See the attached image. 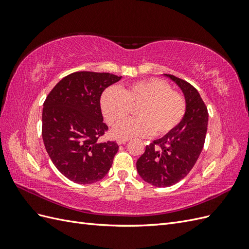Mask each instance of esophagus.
<instances>
[{"instance_id": "1", "label": "esophagus", "mask_w": 249, "mask_h": 249, "mask_svg": "<svg viewBox=\"0 0 249 249\" xmlns=\"http://www.w3.org/2000/svg\"><path fill=\"white\" fill-rule=\"evenodd\" d=\"M127 141H129V139L127 138H118L117 139L118 144H124V143H126Z\"/></svg>"}]
</instances>
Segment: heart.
<instances>
[{
    "instance_id": "obj_1",
    "label": "heart",
    "mask_w": 249,
    "mask_h": 249,
    "mask_svg": "<svg viewBox=\"0 0 249 249\" xmlns=\"http://www.w3.org/2000/svg\"><path fill=\"white\" fill-rule=\"evenodd\" d=\"M136 107L140 117L117 127L116 136H147L153 133L166 136L183 122L187 111L185 97L173 91L169 83L157 78L135 82L119 90L109 89L101 100L104 117L112 126L124 122Z\"/></svg>"
}]
</instances>
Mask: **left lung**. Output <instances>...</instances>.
<instances>
[{
	"mask_svg": "<svg viewBox=\"0 0 249 249\" xmlns=\"http://www.w3.org/2000/svg\"><path fill=\"white\" fill-rule=\"evenodd\" d=\"M182 89L187 111L177 129L146 145L137 160L139 176L150 185L169 187L183 179L196 163L205 144L209 113L206 104L190 83L165 73Z\"/></svg>",
	"mask_w": 249,
	"mask_h": 249,
	"instance_id": "1",
	"label": "left lung"
}]
</instances>
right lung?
<instances>
[{
    "label": "right lung",
    "mask_w": 249,
    "mask_h": 249,
    "mask_svg": "<svg viewBox=\"0 0 249 249\" xmlns=\"http://www.w3.org/2000/svg\"><path fill=\"white\" fill-rule=\"evenodd\" d=\"M122 77L76 71L51 90L42 110V139L53 164L77 184H92L110 170L118 150L115 141L100 142L108 131L101 96Z\"/></svg>",
    "instance_id": "right-lung-1"
}]
</instances>
